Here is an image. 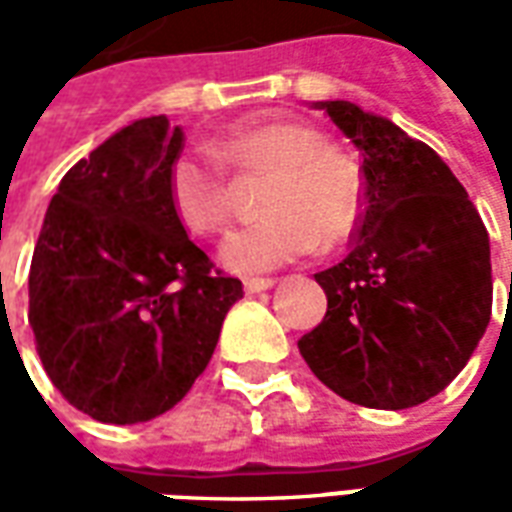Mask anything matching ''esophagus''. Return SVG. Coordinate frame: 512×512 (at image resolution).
Returning <instances> with one entry per match:
<instances>
[{
	"label": "esophagus",
	"mask_w": 512,
	"mask_h": 512,
	"mask_svg": "<svg viewBox=\"0 0 512 512\" xmlns=\"http://www.w3.org/2000/svg\"><path fill=\"white\" fill-rule=\"evenodd\" d=\"M274 288V279L268 277H249L244 279V290L246 293H260V290Z\"/></svg>",
	"instance_id": "34e87169"
}]
</instances>
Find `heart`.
Instances as JSON below:
<instances>
[{"label":"heart","instance_id":"obj_1","mask_svg":"<svg viewBox=\"0 0 512 512\" xmlns=\"http://www.w3.org/2000/svg\"><path fill=\"white\" fill-rule=\"evenodd\" d=\"M213 153L241 175L271 172L260 222L222 244V263L235 274H263L312 255L321 241H351L365 213L362 178L345 158L326 150L315 128L288 120H244L219 136ZM169 208L197 235L222 233L233 216L230 183L219 161L200 150L172 158Z\"/></svg>","mask_w":512,"mask_h":512}]
</instances>
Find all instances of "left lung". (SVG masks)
<instances>
[{"instance_id": "1", "label": "left lung", "mask_w": 512, "mask_h": 512, "mask_svg": "<svg viewBox=\"0 0 512 512\" xmlns=\"http://www.w3.org/2000/svg\"><path fill=\"white\" fill-rule=\"evenodd\" d=\"M362 153L365 213L343 263L315 274L323 321L299 351L332 392L400 411L439 395L491 321V246L436 150L351 101H318Z\"/></svg>"}]
</instances>
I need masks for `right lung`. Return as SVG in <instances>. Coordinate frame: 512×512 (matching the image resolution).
Wrapping results in <instances>:
<instances>
[{
  "instance_id": "add662e5",
  "label": "right lung",
  "mask_w": 512,
  "mask_h": 512,
  "mask_svg": "<svg viewBox=\"0 0 512 512\" xmlns=\"http://www.w3.org/2000/svg\"><path fill=\"white\" fill-rule=\"evenodd\" d=\"M180 150L164 115L120 128L65 172L35 244V348L60 395L98 422L136 425L180 403L244 296L169 208Z\"/></svg>"
}]
</instances>
